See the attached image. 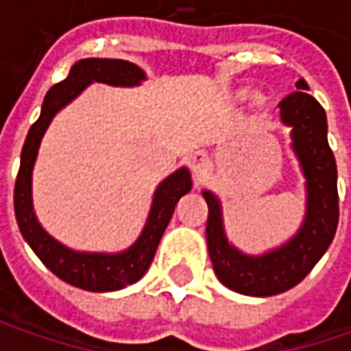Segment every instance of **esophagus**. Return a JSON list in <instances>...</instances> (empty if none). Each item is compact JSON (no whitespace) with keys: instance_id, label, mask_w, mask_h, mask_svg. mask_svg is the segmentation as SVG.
Instances as JSON below:
<instances>
[{"instance_id":"obj_1","label":"esophagus","mask_w":351,"mask_h":351,"mask_svg":"<svg viewBox=\"0 0 351 351\" xmlns=\"http://www.w3.org/2000/svg\"><path fill=\"white\" fill-rule=\"evenodd\" d=\"M189 168L193 171V178H195V183H201L203 176L209 171L210 168V158L205 150H197L189 158Z\"/></svg>"}]
</instances>
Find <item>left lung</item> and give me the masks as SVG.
Segmentation results:
<instances>
[{
	"label": "left lung",
	"instance_id": "obj_1",
	"mask_svg": "<svg viewBox=\"0 0 351 351\" xmlns=\"http://www.w3.org/2000/svg\"><path fill=\"white\" fill-rule=\"evenodd\" d=\"M295 86L308 89L304 80ZM279 117L291 128V148L306 191L303 224L287 242L260 256L238 250L224 230L221 199L203 189L209 205L207 246L213 269L224 287L250 297H271L301 283L328 250L338 226V171L324 109L313 95L295 91L279 103Z\"/></svg>",
	"mask_w": 351,
	"mask_h": 351
}]
</instances>
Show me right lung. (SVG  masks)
I'll use <instances>...</instances> for the list:
<instances>
[{
    "label": "right lung",
    "instance_id": "1",
    "mask_svg": "<svg viewBox=\"0 0 351 351\" xmlns=\"http://www.w3.org/2000/svg\"><path fill=\"white\" fill-rule=\"evenodd\" d=\"M146 80L144 70L136 64L127 60H113V58H84L77 60L70 68V74L60 84L48 89L47 97L40 107V117L33 127L29 128L27 141L21 152V166L15 182V219L19 230L27 244L40 258V262L62 281L80 287V289L93 291V293H107V291L125 289L141 279L150 263L154 260L156 248L160 238L164 234L169 219L178 201L185 193L191 191V173L189 169L180 168L169 173L156 187L154 197L148 219L144 223L141 236L123 252H80L72 250L50 236L38 223L33 205V169L43 136L48 125L62 111L68 103H72L93 82L117 86V88H134Z\"/></svg>",
    "mask_w": 351,
    "mask_h": 351
}]
</instances>
